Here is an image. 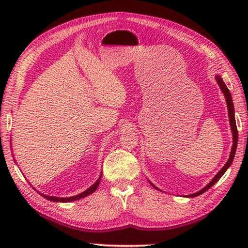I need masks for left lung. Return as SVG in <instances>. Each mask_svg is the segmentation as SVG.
Instances as JSON below:
<instances>
[{
    "label": "left lung",
    "instance_id": "left-lung-1",
    "mask_svg": "<svg viewBox=\"0 0 248 248\" xmlns=\"http://www.w3.org/2000/svg\"><path fill=\"white\" fill-rule=\"evenodd\" d=\"M216 79L217 84H219L220 89L221 91L223 92V94L225 96V100H226V104H228V110H229V118H230V124H231V129H232V133H233V146H232V150H231V154H230V157L228 159V162H226V164L222 167V170L217 173L215 177H213V179L210 182L207 186H205L204 188H202V189L199 190L198 192H196V194H192V195H189L188 197H197L199 196L201 194H203V192L207 191L208 189H210L213 185H215L217 180H219L222 175H223L226 170L229 169L230 165L232 164L233 162V158H234V155H235V152H236V146H237V140H238V132H237V128H236V123H235V116H234V106H233V100H232V96H231V93L228 87H226V85L223 82V79H222L219 75H217L216 77ZM152 186L155 188V189H157L156 187L154 186L153 184H151Z\"/></svg>",
    "mask_w": 248,
    "mask_h": 248
}]
</instances>
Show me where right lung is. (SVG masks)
Returning a JSON list of instances; mask_svg holds the SVG:
<instances>
[{
  "label": "right lung",
  "instance_id": "1",
  "mask_svg": "<svg viewBox=\"0 0 248 248\" xmlns=\"http://www.w3.org/2000/svg\"><path fill=\"white\" fill-rule=\"evenodd\" d=\"M100 178H102V174H100L99 178L97 179V182H96V183L93 185V186H91V187L89 188V189L85 190L84 192H82V194H79V195L70 197V198H59V197L46 196V195H43V194H40V195L43 196L44 198L48 199V200H50V201H54V202H70V201L78 200V199H81V198H84V197H86V196H89V195H91V194H93V192H94L96 189H97L98 185H99V183H100Z\"/></svg>",
  "mask_w": 248,
  "mask_h": 248
}]
</instances>
